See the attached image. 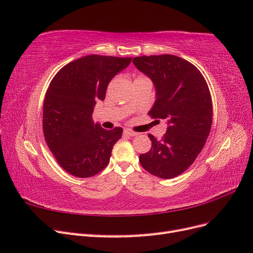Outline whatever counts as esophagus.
Here are the masks:
<instances>
[{
    "label": "esophagus",
    "mask_w": 253,
    "mask_h": 253,
    "mask_svg": "<svg viewBox=\"0 0 253 253\" xmlns=\"http://www.w3.org/2000/svg\"><path fill=\"white\" fill-rule=\"evenodd\" d=\"M124 133H125L126 135H127V136H131V137H134V136L138 135V133H136V132H134V131H131V129H125Z\"/></svg>",
    "instance_id": "1"
}]
</instances>
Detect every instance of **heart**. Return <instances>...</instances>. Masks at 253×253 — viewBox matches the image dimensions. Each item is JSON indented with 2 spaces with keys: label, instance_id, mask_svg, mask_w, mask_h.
<instances>
[{
  "label": "heart",
  "instance_id": "b5f03b06",
  "mask_svg": "<svg viewBox=\"0 0 253 253\" xmlns=\"http://www.w3.org/2000/svg\"><path fill=\"white\" fill-rule=\"evenodd\" d=\"M138 78H143V77H141V76H139V77ZM138 78H136V79H138Z\"/></svg>",
  "mask_w": 253,
  "mask_h": 253
}]
</instances>
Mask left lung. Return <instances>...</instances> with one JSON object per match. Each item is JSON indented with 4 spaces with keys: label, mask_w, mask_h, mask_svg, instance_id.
I'll return each instance as SVG.
<instances>
[{
    "label": "left lung",
    "mask_w": 253,
    "mask_h": 253,
    "mask_svg": "<svg viewBox=\"0 0 253 253\" xmlns=\"http://www.w3.org/2000/svg\"><path fill=\"white\" fill-rule=\"evenodd\" d=\"M133 63L154 83L156 99L149 115L168 125L162 140L149 134L152 148L139 156L140 165L157 177H176L194 163L209 136L208 84L193 64L173 55L136 57Z\"/></svg>",
    "instance_id": "8db88e82"
}]
</instances>
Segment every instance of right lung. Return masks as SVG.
<instances>
[{
  "mask_svg": "<svg viewBox=\"0 0 253 253\" xmlns=\"http://www.w3.org/2000/svg\"><path fill=\"white\" fill-rule=\"evenodd\" d=\"M132 58L90 55L68 63L52 78L43 104V133L58 164L76 177H90L110 163L121 127L94 124L96 101Z\"/></svg>",
  "mask_w": 253,
  "mask_h": 253,
  "instance_id": "right-lung-1",
  "label": "right lung"
}]
</instances>
